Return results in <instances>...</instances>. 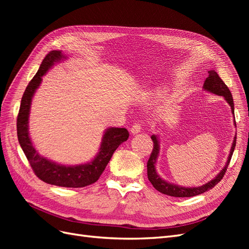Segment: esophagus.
<instances>
[{
    "label": "esophagus",
    "instance_id": "esophagus-1",
    "mask_svg": "<svg viewBox=\"0 0 249 249\" xmlns=\"http://www.w3.org/2000/svg\"><path fill=\"white\" fill-rule=\"evenodd\" d=\"M140 130H141V125L139 124H134L133 126L131 127V133L133 135H136L140 132Z\"/></svg>",
    "mask_w": 249,
    "mask_h": 249
}]
</instances>
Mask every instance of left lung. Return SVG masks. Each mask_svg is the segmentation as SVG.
<instances>
[{
    "instance_id": "obj_1",
    "label": "left lung",
    "mask_w": 249,
    "mask_h": 249,
    "mask_svg": "<svg viewBox=\"0 0 249 249\" xmlns=\"http://www.w3.org/2000/svg\"><path fill=\"white\" fill-rule=\"evenodd\" d=\"M208 72H209V77L206 79L205 83H203V86H202L203 90H206V91H209L213 94L224 97V100L227 101V103L230 105L232 115H235V113H233V110H235V108H233V100H232L230 89L228 88L227 85L224 84V82L220 79V77L218 76V73L214 70L209 71ZM233 118H235V116H233ZM233 124L236 126L235 120H233ZM150 138H152L154 142V148L147 162V178L156 190H158L163 194H166V195H169V196H175V197L195 196V195L201 194L210 189H212L215 185L219 183L224 176L225 170H227L229 166L232 153H233V149H235V146H236V139H237L235 135L231 150H230V155L228 157V161L225 163L222 170H220L219 173H218L213 179L209 180L208 183L203 184L202 186H199V187H183L173 183H169L158 175L156 165L158 161V157H159V154H160V141L157 135H152V137Z\"/></svg>"
}]
</instances>
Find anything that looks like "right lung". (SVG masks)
I'll return each instance as SVG.
<instances>
[{
  "label": "right lung",
  "instance_id": "obj_1",
  "mask_svg": "<svg viewBox=\"0 0 249 249\" xmlns=\"http://www.w3.org/2000/svg\"><path fill=\"white\" fill-rule=\"evenodd\" d=\"M67 57L62 51H52L42 60L38 71L30 81L21 97L18 116V138L21 149L27 157L35 175L43 182L66 188H81L95 183L106 168L113 153L129 138V132L124 127H108L105 130L99 153L93 159L85 164L64 165L52 161L38 154L29 135V116L32 99L39 88L42 77L56 63Z\"/></svg>",
  "mask_w": 249,
  "mask_h": 249
}]
</instances>
